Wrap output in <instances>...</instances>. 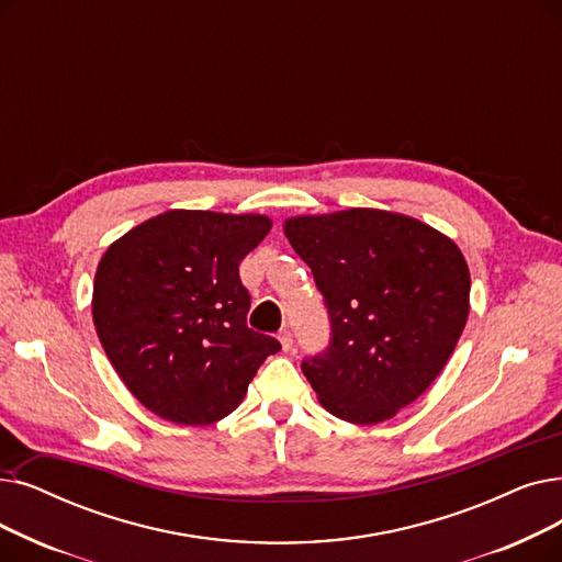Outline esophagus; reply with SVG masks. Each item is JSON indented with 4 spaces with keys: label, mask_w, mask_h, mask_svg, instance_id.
Masks as SVG:
<instances>
[{
    "label": "esophagus",
    "mask_w": 562,
    "mask_h": 562,
    "mask_svg": "<svg viewBox=\"0 0 562 562\" xmlns=\"http://www.w3.org/2000/svg\"><path fill=\"white\" fill-rule=\"evenodd\" d=\"M280 345H282V351H289L291 347H294V335H291V330H282L280 333Z\"/></svg>",
    "instance_id": "34e87169"
}]
</instances>
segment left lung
Returning <instances> with one entry per match:
<instances>
[{
  "label": "left lung",
  "instance_id": "left-lung-1",
  "mask_svg": "<svg viewBox=\"0 0 562 562\" xmlns=\"http://www.w3.org/2000/svg\"><path fill=\"white\" fill-rule=\"evenodd\" d=\"M330 316V345L303 360L322 406L376 425L441 374L469 319L471 273L454 243L402 213L349 209L284 223Z\"/></svg>",
  "mask_w": 562,
  "mask_h": 562
}]
</instances>
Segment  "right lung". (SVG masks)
<instances>
[{
	"label": "right lung",
	"mask_w": 562,
	"mask_h": 562,
	"mask_svg": "<svg viewBox=\"0 0 562 562\" xmlns=\"http://www.w3.org/2000/svg\"><path fill=\"white\" fill-rule=\"evenodd\" d=\"M271 217L175 209L133 227L103 255L93 324L116 374L156 416L213 425L240 404L259 364L280 351L248 328L238 263Z\"/></svg>",
	"instance_id": "obj_1"
}]
</instances>
